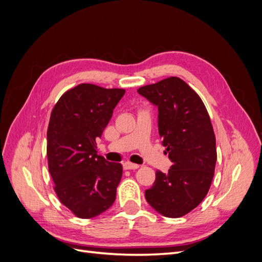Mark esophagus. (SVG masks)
Listing matches in <instances>:
<instances>
[{
  "label": "esophagus",
  "mask_w": 262,
  "mask_h": 262,
  "mask_svg": "<svg viewBox=\"0 0 262 262\" xmlns=\"http://www.w3.org/2000/svg\"><path fill=\"white\" fill-rule=\"evenodd\" d=\"M140 167V165L138 164H133L130 162H126L123 164V168L124 169H138Z\"/></svg>",
  "instance_id": "obj_1"
}]
</instances>
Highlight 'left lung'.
I'll list each match as a JSON object with an SVG mask.
<instances>
[{
    "mask_svg": "<svg viewBox=\"0 0 262 262\" xmlns=\"http://www.w3.org/2000/svg\"><path fill=\"white\" fill-rule=\"evenodd\" d=\"M138 93L158 108V132L172 165L168 172L156 170L145 199L167 217L192 211L207 195L216 163V142L203 101L181 78L171 76Z\"/></svg>",
    "mask_w": 262,
    "mask_h": 262,
    "instance_id": "8db88e82",
    "label": "left lung"
}]
</instances>
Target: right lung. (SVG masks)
<instances>
[{"label": "right lung", "mask_w": 262, "mask_h": 262, "mask_svg": "<svg viewBox=\"0 0 262 262\" xmlns=\"http://www.w3.org/2000/svg\"><path fill=\"white\" fill-rule=\"evenodd\" d=\"M122 89L80 84L53 107L47 131V156L54 191L77 217L92 219L116 200L122 166L97 155L96 139L122 98Z\"/></svg>", "instance_id": "obj_1"}]
</instances>
